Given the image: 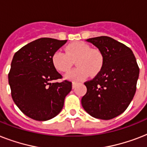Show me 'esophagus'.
<instances>
[{
	"label": "esophagus",
	"mask_w": 147,
	"mask_h": 147,
	"mask_svg": "<svg viewBox=\"0 0 147 147\" xmlns=\"http://www.w3.org/2000/svg\"><path fill=\"white\" fill-rule=\"evenodd\" d=\"M76 85H77V82H72V88H75Z\"/></svg>",
	"instance_id": "obj_1"
}]
</instances>
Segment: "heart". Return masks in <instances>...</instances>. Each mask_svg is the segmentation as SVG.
Segmentation results:
<instances>
[{"label": "heart", "mask_w": 147, "mask_h": 147, "mask_svg": "<svg viewBox=\"0 0 147 147\" xmlns=\"http://www.w3.org/2000/svg\"><path fill=\"white\" fill-rule=\"evenodd\" d=\"M76 60L78 66L66 75V78L74 81H82L88 76L98 75L102 69L104 56L99 49H92L90 45L82 41L71 42L65 48V53L57 50L51 58L54 69L59 72L69 71Z\"/></svg>", "instance_id": "heart-1"}]
</instances>
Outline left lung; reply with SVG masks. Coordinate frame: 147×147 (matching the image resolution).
<instances>
[{"label":"left lung","instance_id":"left-lung-1","mask_svg":"<svg viewBox=\"0 0 147 147\" xmlns=\"http://www.w3.org/2000/svg\"><path fill=\"white\" fill-rule=\"evenodd\" d=\"M87 41L101 52L104 64L92 80L85 82L87 92L82 98V105L95 118H114L124 112L134 96L139 66L132 50L109 36Z\"/></svg>","mask_w":147,"mask_h":147}]
</instances>
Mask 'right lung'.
<instances>
[{
    "label": "right lung",
    "instance_id": "right-lung-1",
    "mask_svg": "<svg viewBox=\"0 0 147 147\" xmlns=\"http://www.w3.org/2000/svg\"><path fill=\"white\" fill-rule=\"evenodd\" d=\"M67 42L40 38L15 53L8 74L11 96L19 109L29 117L44 121L62 111L65 98L71 90V82H51L62 78L53 66L54 52Z\"/></svg>",
    "mask_w": 147,
    "mask_h": 147
}]
</instances>
